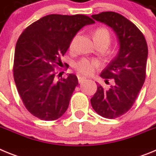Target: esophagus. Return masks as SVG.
I'll return each instance as SVG.
<instances>
[{"label": "esophagus", "mask_w": 156, "mask_h": 156, "mask_svg": "<svg viewBox=\"0 0 156 156\" xmlns=\"http://www.w3.org/2000/svg\"><path fill=\"white\" fill-rule=\"evenodd\" d=\"M77 77H78V81H79V83H83L85 80H86V77L83 76L78 75L77 76Z\"/></svg>", "instance_id": "esophagus-1"}]
</instances>
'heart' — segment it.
Listing matches in <instances>:
<instances>
[{
  "label": "heart",
  "mask_w": 156,
  "mask_h": 156,
  "mask_svg": "<svg viewBox=\"0 0 156 156\" xmlns=\"http://www.w3.org/2000/svg\"><path fill=\"white\" fill-rule=\"evenodd\" d=\"M77 37H73L70 43V48H73L75 46L76 41ZM111 37L108 30L105 28H98L94 33V41L96 43H105L109 44ZM100 66V62L97 59L88 58H82L74 64V67L77 71L84 75H91L94 73Z\"/></svg>",
  "instance_id": "heart-1"
}]
</instances>
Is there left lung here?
I'll use <instances>...</instances> for the list:
<instances>
[{"mask_svg":"<svg viewBox=\"0 0 156 156\" xmlns=\"http://www.w3.org/2000/svg\"><path fill=\"white\" fill-rule=\"evenodd\" d=\"M91 17L111 27L119 40L116 57L101 72L105 80L112 79L108 90L98 85L90 99L94 110L107 119H115L133 106L144 84L148 58V45L144 35L132 22L114 12H105Z\"/></svg>","mask_w":156,"mask_h":156,"instance_id":"left-lung-1","label":"left lung"}]
</instances>
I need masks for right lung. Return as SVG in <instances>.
<instances>
[{"instance_id":"add662e5","label":"right lung","mask_w":156,"mask_h":156,"mask_svg":"<svg viewBox=\"0 0 156 156\" xmlns=\"http://www.w3.org/2000/svg\"><path fill=\"white\" fill-rule=\"evenodd\" d=\"M93 23L84 15H48L30 25L19 37L14 80L25 107L33 115L52 121L66 112L78 79L69 74L56 82L54 68L62 64L61 57L77 32Z\"/></svg>"}]
</instances>
